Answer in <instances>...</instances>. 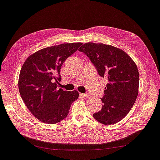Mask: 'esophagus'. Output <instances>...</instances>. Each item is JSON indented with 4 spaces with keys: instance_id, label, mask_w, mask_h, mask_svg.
<instances>
[{
    "instance_id": "esophagus-1",
    "label": "esophagus",
    "mask_w": 160,
    "mask_h": 160,
    "mask_svg": "<svg viewBox=\"0 0 160 160\" xmlns=\"http://www.w3.org/2000/svg\"><path fill=\"white\" fill-rule=\"evenodd\" d=\"M80 96L84 98H88L89 97V95L87 94V93H80Z\"/></svg>"
}]
</instances>
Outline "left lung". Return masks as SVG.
Returning a JSON list of instances; mask_svg holds the SVG:
<instances>
[{"mask_svg": "<svg viewBox=\"0 0 160 160\" xmlns=\"http://www.w3.org/2000/svg\"><path fill=\"white\" fill-rule=\"evenodd\" d=\"M95 66L100 76L107 78L101 111L93 118L104 125L123 119L136 101L139 92V75L136 64L123 50L113 46L86 43L80 47Z\"/></svg>", "mask_w": 160, "mask_h": 160, "instance_id": "obj_1", "label": "left lung"}]
</instances>
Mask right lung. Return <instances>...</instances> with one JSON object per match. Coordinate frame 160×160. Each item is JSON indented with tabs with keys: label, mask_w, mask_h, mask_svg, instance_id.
<instances>
[{
	"label": "right lung",
	"mask_w": 160,
	"mask_h": 160,
	"mask_svg": "<svg viewBox=\"0 0 160 160\" xmlns=\"http://www.w3.org/2000/svg\"><path fill=\"white\" fill-rule=\"evenodd\" d=\"M82 43H62L41 49L25 61L18 78V89L25 105L37 119L55 124L67 117L78 91L58 89L64 61Z\"/></svg>",
	"instance_id": "right-lung-1"
}]
</instances>
